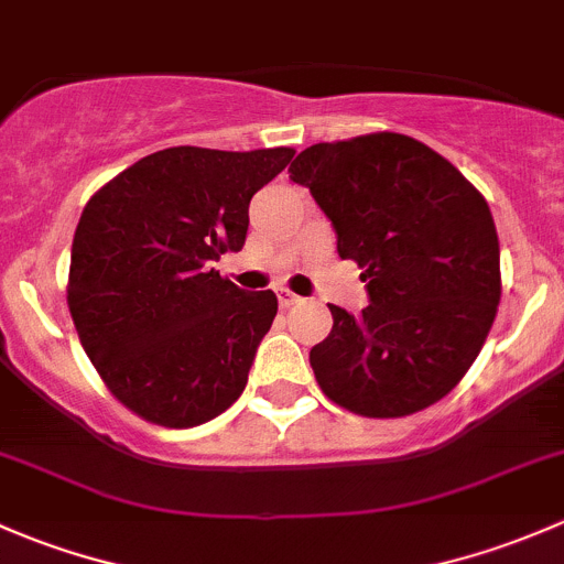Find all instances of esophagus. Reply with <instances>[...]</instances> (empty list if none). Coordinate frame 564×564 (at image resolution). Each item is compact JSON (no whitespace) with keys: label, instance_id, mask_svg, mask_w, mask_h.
Instances as JSON below:
<instances>
[{"label":"esophagus","instance_id":"34e87169","mask_svg":"<svg viewBox=\"0 0 564 564\" xmlns=\"http://www.w3.org/2000/svg\"><path fill=\"white\" fill-rule=\"evenodd\" d=\"M300 300H303V297L292 294L289 289H281V292H278V305H281V308H292V305H297Z\"/></svg>","mask_w":564,"mask_h":564}]
</instances>
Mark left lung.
<instances>
[{"mask_svg":"<svg viewBox=\"0 0 564 564\" xmlns=\"http://www.w3.org/2000/svg\"><path fill=\"white\" fill-rule=\"evenodd\" d=\"M362 267V314L329 305L311 349L329 401L362 417H403L460 382L497 316L499 240L486 198L451 161L401 133L314 144L289 166Z\"/></svg>","mask_w":564,"mask_h":564,"instance_id":"1","label":"left lung"}]
</instances>
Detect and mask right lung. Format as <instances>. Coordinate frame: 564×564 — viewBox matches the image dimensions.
<instances>
[{
	"label": "right lung",
	"mask_w": 564,
	"mask_h": 564,
	"mask_svg": "<svg viewBox=\"0 0 564 564\" xmlns=\"http://www.w3.org/2000/svg\"><path fill=\"white\" fill-rule=\"evenodd\" d=\"M294 150L169 147L141 158L84 207L67 305L106 388L139 417L193 429L242 395L275 294L213 270L248 235L256 191Z\"/></svg>",
	"instance_id": "right-lung-1"
}]
</instances>
